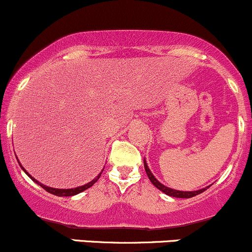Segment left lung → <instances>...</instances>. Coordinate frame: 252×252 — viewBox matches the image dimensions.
<instances>
[{
    "label": "left lung",
    "instance_id": "obj_1",
    "mask_svg": "<svg viewBox=\"0 0 252 252\" xmlns=\"http://www.w3.org/2000/svg\"><path fill=\"white\" fill-rule=\"evenodd\" d=\"M144 169H145V171H147V175H148V177H149V180L151 181V183H153L154 186L157 188V189H159L160 191H163L169 196L178 197V198H191V197L196 196V195H199L201 192L205 191V190H207L209 188V187H207V188H204V189L197 190V191H178V190L170 189V188L163 186L162 183H159V182L155 178V176L151 174V171L149 170V168H148V164H147V162H145V159H144Z\"/></svg>",
    "mask_w": 252,
    "mask_h": 252
}]
</instances>
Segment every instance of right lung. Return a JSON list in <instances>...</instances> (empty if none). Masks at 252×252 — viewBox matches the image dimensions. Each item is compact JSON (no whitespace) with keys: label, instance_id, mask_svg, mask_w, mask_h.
Instances as JSON below:
<instances>
[{"label":"right lung","instance_id":"obj_1","mask_svg":"<svg viewBox=\"0 0 252 252\" xmlns=\"http://www.w3.org/2000/svg\"><path fill=\"white\" fill-rule=\"evenodd\" d=\"M20 163V162H19ZM21 165V164H20ZM21 168L23 169V166L21 165ZM24 170V169H23ZM26 171V170H24ZM103 171V170H102ZM26 174L29 176L30 178H32V181L34 182H36V183L37 184H39V186H41L42 188H43V189L45 190V191H48V192H50V193H53V195H56V196H74V195H77V193H80V192H82V191H84V190H87V189H89L90 187H93L94 184L96 183L97 181H98V178L101 177V174H99L98 176H97V177L95 178V180H93L92 182H89V183L88 184H84V186H82V187H78V188H75V189H54V188H49V187H45V186H43V184H41L39 183V182H37L35 180V178H32V176H30L28 172L26 171Z\"/></svg>","mask_w":252,"mask_h":252}]
</instances>
